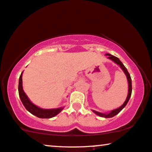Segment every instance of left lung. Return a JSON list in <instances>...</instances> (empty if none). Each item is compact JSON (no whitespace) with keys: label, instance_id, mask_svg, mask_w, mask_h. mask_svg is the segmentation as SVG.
I'll use <instances>...</instances> for the list:
<instances>
[{"label":"left lung","instance_id":"left-lung-1","mask_svg":"<svg viewBox=\"0 0 152 152\" xmlns=\"http://www.w3.org/2000/svg\"><path fill=\"white\" fill-rule=\"evenodd\" d=\"M106 56H108V58L110 59L111 60H113L114 62H115L116 64H117L118 65L120 66V67L121 68V69L124 71V72H125V75L127 77V81H128V94H127V96L126 98V100L125 101V102L124 103V104H123L121 106L118 107L117 109H115L114 110L111 111L110 113H107V114H103V113H99V112H96L95 110H92L94 113H95L96 115L99 116H102V117H105V118H111V117H113L116 114H118V113H120L121 111L124 108L125 105H127V102H129V98H130L131 96V94H132V80H131V77H130V75L127 71V70L126 68L125 67V66L124 65V64H123L121 61L119 60V59L118 58H116V57L114 56H112L110 54H108L107 53Z\"/></svg>","mask_w":152,"mask_h":152}]
</instances>
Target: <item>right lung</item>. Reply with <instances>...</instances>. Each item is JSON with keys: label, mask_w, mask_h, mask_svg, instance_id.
Wrapping results in <instances>:
<instances>
[{"label": "right lung", "mask_w": 152, "mask_h": 152, "mask_svg": "<svg viewBox=\"0 0 152 152\" xmlns=\"http://www.w3.org/2000/svg\"><path fill=\"white\" fill-rule=\"evenodd\" d=\"M23 72L21 73L19 78L18 93L21 102L24 105V106L25 107V108L27 109V110L32 114H34V115L36 116L37 117L41 118H50L60 113L64 109V107H60V108L56 109H42L30 102V100L28 99V96L26 95L23 88V78H22Z\"/></svg>", "instance_id": "right-lung-1"}]
</instances>
